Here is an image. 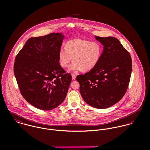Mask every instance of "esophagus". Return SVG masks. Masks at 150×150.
I'll return each instance as SVG.
<instances>
[{"label":"esophagus","instance_id":"34e87169","mask_svg":"<svg viewBox=\"0 0 150 150\" xmlns=\"http://www.w3.org/2000/svg\"><path fill=\"white\" fill-rule=\"evenodd\" d=\"M71 77H72V79H73V80H75L76 78V75L74 74H71Z\"/></svg>","mask_w":150,"mask_h":150}]
</instances>
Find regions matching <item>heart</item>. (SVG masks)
Segmentation results:
<instances>
[{
    "mask_svg": "<svg viewBox=\"0 0 150 150\" xmlns=\"http://www.w3.org/2000/svg\"><path fill=\"white\" fill-rule=\"evenodd\" d=\"M102 47L99 43L81 39L68 41L65 48H61L58 52L59 64L61 67H69L70 71H77L83 69L88 71L93 69L98 64L102 54Z\"/></svg>",
    "mask_w": 150,
    "mask_h": 150,
    "instance_id": "1",
    "label": "heart"
}]
</instances>
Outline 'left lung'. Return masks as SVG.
<instances>
[{"mask_svg":"<svg viewBox=\"0 0 150 150\" xmlns=\"http://www.w3.org/2000/svg\"><path fill=\"white\" fill-rule=\"evenodd\" d=\"M95 37L103 45L100 59L93 69L78 75L76 80L86 103L103 109L118 103L125 94L132 73V59L117 39Z\"/></svg>","mask_w":150,"mask_h":150,"instance_id":"1","label":"left lung"}]
</instances>
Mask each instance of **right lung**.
I'll use <instances>...</instances> for the list:
<instances>
[{
    "instance_id": "1",
    "label": "right lung",
    "mask_w": 150,
    "mask_h": 150,
    "mask_svg": "<svg viewBox=\"0 0 150 150\" xmlns=\"http://www.w3.org/2000/svg\"><path fill=\"white\" fill-rule=\"evenodd\" d=\"M64 35L59 33L28 39L15 59L14 72L21 93L33 106L51 110L64 100L71 76L59 63Z\"/></svg>"
}]
</instances>
